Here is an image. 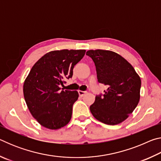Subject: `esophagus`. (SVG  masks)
<instances>
[{"label":"esophagus","instance_id":"34e87169","mask_svg":"<svg viewBox=\"0 0 161 161\" xmlns=\"http://www.w3.org/2000/svg\"><path fill=\"white\" fill-rule=\"evenodd\" d=\"M78 93H79V95H80V97H83V96H84V95H85V94L87 93V92H86V91H81V90H79V91H78Z\"/></svg>","mask_w":161,"mask_h":161}]
</instances>
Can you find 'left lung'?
<instances>
[{"label": "left lung", "mask_w": 161, "mask_h": 161, "mask_svg": "<svg viewBox=\"0 0 161 161\" xmlns=\"http://www.w3.org/2000/svg\"><path fill=\"white\" fill-rule=\"evenodd\" d=\"M86 54L94 62L98 81L107 87L103 96L95 97L94 103L90 106L91 113L103 124L121 123L139 102L140 77L126 59L114 52L91 50Z\"/></svg>", "instance_id": "obj_1"}]
</instances>
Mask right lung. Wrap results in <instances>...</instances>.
<instances>
[{
    "mask_svg": "<svg viewBox=\"0 0 161 161\" xmlns=\"http://www.w3.org/2000/svg\"><path fill=\"white\" fill-rule=\"evenodd\" d=\"M85 50L49 52L31 69L23 84V94L30 112L47 129H59L69 123L77 91H60L64 80L72 77L73 69Z\"/></svg>",
    "mask_w": 161,
    "mask_h": 161,
    "instance_id": "right-lung-1",
    "label": "right lung"
}]
</instances>
